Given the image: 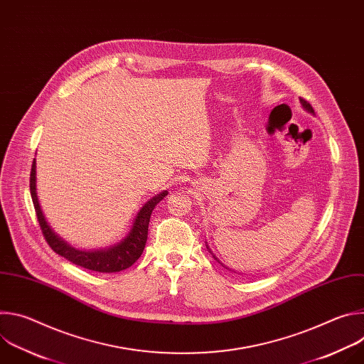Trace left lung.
<instances>
[{
  "mask_svg": "<svg viewBox=\"0 0 364 364\" xmlns=\"http://www.w3.org/2000/svg\"><path fill=\"white\" fill-rule=\"evenodd\" d=\"M299 102H301V105H302V108L305 109V111H308V112H311V114H314V109H313V107L309 105V102H306L305 99H302V97H299ZM207 249H209V246H207ZM212 253V252H210ZM215 259H218L216 256H215ZM223 265V264H222Z\"/></svg>",
  "mask_w": 364,
  "mask_h": 364,
  "instance_id": "1",
  "label": "left lung"
}]
</instances>
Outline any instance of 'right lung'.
<instances>
[{"instance_id":"right-lung-1","label":"right lung","mask_w":364,"mask_h":364,"mask_svg":"<svg viewBox=\"0 0 364 364\" xmlns=\"http://www.w3.org/2000/svg\"><path fill=\"white\" fill-rule=\"evenodd\" d=\"M30 193L33 198V204L36 209L37 220L41 228L43 236L56 253L66 257L75 265H79L85 269L102 272V274H112V272H121L129 267H132L138 257L142 255L146 237H148V225L149 218L154 210V207L157 205L168 193L163 191L148 200L138 212V215L134 219L132 228L125 239H122L115 246H111L108 249L102 250H79L73 246H70L68 242H65L62 237H59L58 233L53 232L43 215V210L38 203L37 191H36V159L33 160L31 173H30Z\"/></svg>"}]
</instances>
